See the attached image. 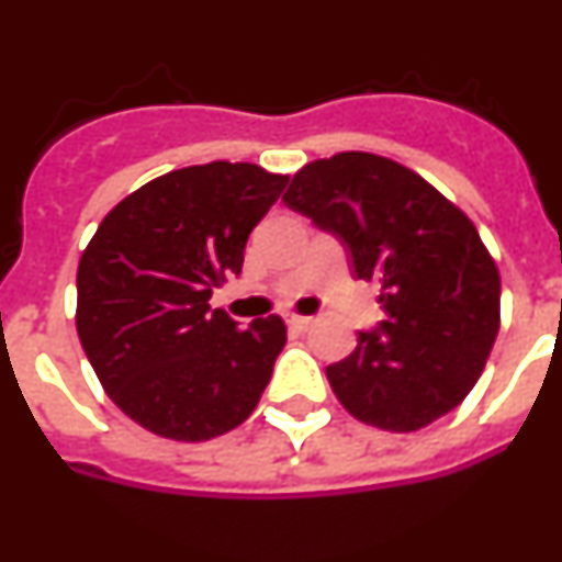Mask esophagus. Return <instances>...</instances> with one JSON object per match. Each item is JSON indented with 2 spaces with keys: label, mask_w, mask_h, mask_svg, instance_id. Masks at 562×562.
<instances>
[{
  "label": "esophagus",
  "mask_w": 562,
  "mask_h": 562,
  "mask_svg": "<svg viewBox=\"0 0 562 562\" xmlns=\"http://www.w3.org/2000/svg\"><path fill=\"white\" fill-rule=\"evenodd\" d=\"M286 324H290L292 329H310L312 317L310 315H290L286 317Z\"/></svg>",
  "instance_id": "esophagus-1"
}]
</instances>
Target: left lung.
<instances>
[{"label": "left lung", "instance_id": "8db88e82", "mask_svg": "<svg viewBox=\"0 0 562 562\" xmlns=\"http://www.w3.org/2000/svg\"><path fill=\"white\" fill-rule=\"evenodd\" d=\"M284 202L340 238L355 278L380 284L385 321L326 369L342 408L394 434L450 414L501 326L498 267L473 222L419 173L366 151L304 166Z\"/></svg>", "mask_w": 562, "mask_h": 562}]
</instances>
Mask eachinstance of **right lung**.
Masks as SVG:
<instances>
[{"label":"right lung","instance_id":"1","mask_svg":"<svg viewBox=\"0 0 562 562\" xmlns=\"http://www.w3.org/2000/svg\"><path fill=\"white\" fill-rule=\"evenodd\" d=\"M286 180L225 160L168 171L117 202L83 250L78 337L109 400L151 434L213 439L265 394L284 321L238 329L207 301L241 272L247 236Z\"/></svg>","mask_w":562,"mask_h":562}]
</instances>
